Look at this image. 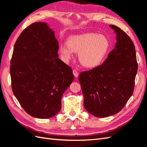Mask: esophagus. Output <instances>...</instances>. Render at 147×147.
<instances>
[{
	"mask_svg": "<svg viewBox=\"0 0 147 147\" xmlns=\"http://www.w3.org/2000/svg\"><path fill=\"white\" fill-rule=\"evenodd\" d=\"M73 74H74V76L75 77H77L78 76V72L76 70H73Z\"/></svg>",
	"mask_w": 147,
	"mask_h": 147,
	"instance_id": "1",
	"label": "esophagus"
}]
</instances>
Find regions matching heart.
Masks as SVG:
<instances>
[{
	"label": "heart",
	"mask_w": 147,
	"mask_h": 147,
	"mask_svg": "<svg viewBox=\"0 0 147 147\" xmlns=\"http://www.w3.org/2000/svg\"><path fill=\"white\" fill-rule=\"evenodd\" d=\"M109 48V42L104 35L86 33L69 38L67 44L59 47V51L66 62L72 58L74 52H79L81 64L86 67L92 68L101 64Z\"/></svg>",
	"instance_id": "1"
}]
</instances>
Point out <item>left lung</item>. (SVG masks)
Returning <instances> with one entry per match:
<instances>
[{"mask_svg":"<svg viewBox=\"0 0 147 147\" xmlns=\"http://www.w3.org/2000/svg\"><path fill=\"white\" fill-rule=\"evenodd\" d=\"M110 27L117 34L115 48L101 65L82 72L78 77L84 108L99 118L115 115L123 109L134 92L138 69L131 38L118 26Z\"/></svg>","mask_w":147,"mask_h":147,"instance_id":"1","label":"left lung"}]
</instances>
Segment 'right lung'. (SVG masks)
Returning <instances> with one entry per match:
<instances>
[{
    "instance_id": "add662e5",
    "label": "right lung",
    "mask_w": 147,
    "mask_h": 147,
    "mask_svg": "<svg viewBox=\"0 0 147 147\" xmlns=\"http://www.w3.org/2000/svg\"><path fill=\"white\" fill-rule=\"evenodd\" d=\"M58 50L54 32L45 23L31 24L15 42L10 67L12 91L30 116L56 115L73 81L72 69L58 58Z\"/></svg>"
}]
</instances>
